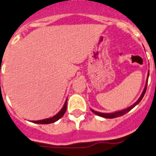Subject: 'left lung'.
Listing matches in <instances>:
<instances>
[{"instance_id":"1","label":"left lung","mask_w":156,"mask_h":156,"mask_svg":"<svg viewBox=\"0 0 156 156\" xmlns=\"http://www.w3.org/2000/svg\"><path fill=\"white\" fill-rule=\"evenodd\" d=\"M148 76H149V70H148V73H147V82H146L145 84V86H144V89L143 92H142L141 95H140V97H139L137 101L134 103V104L131 105L130 107H129V108H126V109H123V110L121 111H119V112H113V113H101V112H96V111L93 110L91 109L92 112H93L94 114H96L97 115L101 116V117L103 118H107V119H114V118H117L119 117V116H122L123 115H125V114L128 113L129 112L130 110H132L133 108H134L136 105H137L140 102V101L142 100V98L144 97V94H145V92H146V89H147V79H148Z\"/></svg>"}]
</instances>
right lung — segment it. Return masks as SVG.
<instances>
[{
  "instance_id": "add662e5",
  "label": "right lung",
  "mask_w": 156,
  "mask_h": 156,
  "mask_svg": "<svg viewBox=\"0 0 156 156\" xmlns=\"http://www.w3.org/2000/svg\"><path fill=\"white\" fill-rule=\"evenodd\" d=\"M67 101H65L64 104H63V107L62 108V109L58 112L55 115H54L53 117L49 118V119H42V120H38V121H33L32 122L34 123H37V124H49V123H53L55 122L58 121L59 119H61L62 117L63 116V115L66 112V110H67Z\"/></svg>"
}]
</instances>
